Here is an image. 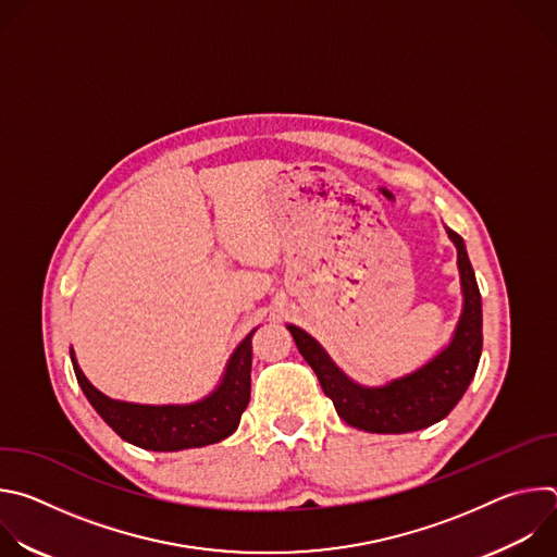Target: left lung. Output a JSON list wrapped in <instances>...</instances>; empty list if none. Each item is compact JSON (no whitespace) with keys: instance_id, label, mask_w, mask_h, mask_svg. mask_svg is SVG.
Wrapping results in <instances>:
<instances>
[{"instance_id":"1","label":"left lung","mask_w":557,"mask_h":557,"mask_svg":"<svg viewBox=\"0 0 557 557\" xmlns=\"http://www.w3.org/2000/svg\"><path fill=\"white\" fill-rule=\"evenodd\" d=\"M456 247L462 308L451 339L421 368L389 379L383 385H363L350 379L312 335L286 324L297 350L314 370L337 414L352 428L374 434H406L443 421L462 399L483 352V301L475 284L462 237L445 226Z\"/></svg>"}]
</instances>
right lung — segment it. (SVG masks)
<instances>
[{"instance_id": "obj_1", "label": "right lung", "mask_w": 557, "mask_h": 557, "mask_svg": "<svg viewBox=\"0 0 557 557\" xmlns=\"http://www.w3.org/2000/svg\"><path fill=\"white\" fill-rule=\"evenodd\" d=\"M256 331L235 346L218 385L194 404L145 406L110 399L78 368L72 348L70 357L88 401L123 441L149 451H181L220 443L240 425L251 399V337Z\"/></svg>"}]
</instances>
